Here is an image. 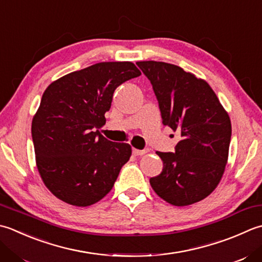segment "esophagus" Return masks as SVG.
Here are the masks:
<instances>
[{
    "mask_svg": "<svg viewBox=\"0 0 262 262\" xmlns=\"http://www.w3.org/2000/svg\"><path fill=\"white\" fill-rule=\"evenodd\" d=\"M147 151L146 150H137V148H133V155L134 156H143L145 155Z\"/></svg>",
    "mask_w": 262,
    "mask_h": 262,
    "instance_id": "34e87169",
    "label": "esophagus"
}]
</instances>
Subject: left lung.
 Segmentation results:
<instances>
[{"label": "left lung", "instance_id": "left-lung-1", "mask_svg": "<svg viewBox=\"0 0 262 262\" xmlns=\"http://www.w3.org/2000/svg\"><path fill=\"white\" fill-rule=\"evenodd\" d=\"M159 102L162 124L181 134L175 153L157 152L160 175L150 178L159 196L176 207L210 195L228 160L232 124L227 111L204 79L181 67L160 61H138Z\"/></svg>", "mask_w": 262, "mask_h": 262}]
</instances>
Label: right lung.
<instances>
[{"label": "right lung", "mask_w": 262, "mask_h": 262, "mask_svg": "<svg viewBox=\"0 0 262 262\" xmlns=\"http://www.w3.org/2000/svg\"><path fill=\"white\" fill-rule=\"evenodd\" d=\"M141 75L129 62H100L51 83L32 121L36 166L49 191L75 207L99 202L114 187L132 146L107 141L105 125L118 86Z\"/></svg>", "instance_id": "add662e5"}]
</instances>
